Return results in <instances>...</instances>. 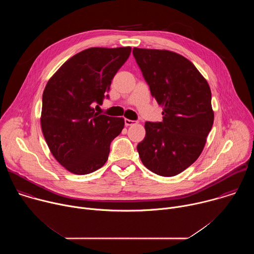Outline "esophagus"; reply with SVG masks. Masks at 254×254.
Segmentation results:
<instances>
[{
    "mask_svg": "<svg viewBox=\"0 0 254 254\" xmlns=\"http://www.w3.org/2000/svg\"><path fill=\"white\" fill-rule=\"evenodd\" d=\"M135 123H136L135 121H131V120H128V119H125V125H126L127 127L132 126V125H134Z\"/></svg>",
    "mask_w": 254,
    "mask_h": 254,
    "instance_id": "obj_1",
    "label": "esophagus"
}]
</instances>
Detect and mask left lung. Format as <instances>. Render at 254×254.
<instances>
[{
	"mask_svg": "<svg viewBox=\"0 0 254 254\" xmlns=\"http://www.w3.org/2000/svg\"><path fill=\"white\" fill-rule=\"evenodd\" d=\"M151 94L163 106V121L144 124L146 136L137 144L140 161L153 173L173 177L201 155L214 113L211 90L194 64L168 50L132 49Z\"/></svg>",
	"mask_w": 254,
	"mask_h": 254,
	"instance_id": "obj_1",
	"label": "left lung"
}]
</instances>
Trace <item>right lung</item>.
Here are the masks:
<instances>
[{
  "label": "right lung",
  "instance_id": "right-lung-1",
  "mask_svg": "<svg viewBox=\"0 0 254 254\" xmlns=\"http://www.w3.org/2000/svg\"><path fill=\"white\" fill-rule=\"evenodd\" d=\"M130 47L89 48L68 59L48 81L42 97L41 127L53 157L69 172L85 175L101 168L123 118L95 113Z\"/></svg>",
  "mask_w": 254,
  "mask_h": 254
}]
</instances>
